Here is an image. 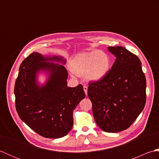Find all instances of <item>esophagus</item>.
I'll use <instances>...</instances> for the list:
<instances>
[{"label": "esophagus", "instance_id": "obj_1", "mask_svg": "<svg viewBox=\"0 0 159 159\" xmlns=\"http://www.w3.org/2000/svg\"><path fill=\"white\" fill-rule=\"evenodd\" d=\"M83 89H84V92H85V94L87 95V86H83Z\"/></svg>", "mask_w": 159, "mask_h": 159}]
</instances>
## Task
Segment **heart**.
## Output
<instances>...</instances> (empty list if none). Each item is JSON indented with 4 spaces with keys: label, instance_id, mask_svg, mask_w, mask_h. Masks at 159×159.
I'll return each instance as SVG.
<instances>
[{
    "label": "heart",
    "instance_id": "heart-1",
    "mask_svg": "<svg viewBox=\"0 0 159 159\" xmlns=\"http://www.w3.org/2000/svg\"><path fill=\"white\" fill-rule=\"evenodd\" d=\"M111 67V59L107 53L95 50L78 55L71 63V69L78 75L85 74L90 81H98L108 74Z\"/></svg>",
    "mask_w": 159,
    "mask_h": 159
}]
</instances>
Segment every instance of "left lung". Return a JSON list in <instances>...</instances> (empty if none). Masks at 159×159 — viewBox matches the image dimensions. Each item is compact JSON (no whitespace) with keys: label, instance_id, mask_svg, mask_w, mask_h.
Returning <instances> with one entry per match:
<instances>
[{"label":"left lung","instance_id":"obj_1","mask_svg":"<svg viewBox=\"0 0 159 159\" xmlns=\"http://www.w3.org/2000/svg\"><path fill=\"white\" fill-rule=\"evenodd\" d=\"M116 61L102 79L89 83L88 97L98 126L107 133L127 129L143 111L146 80L138 57L122 46L108 47Z\"/></svg>","mask_w":159,"mask_h":159}]
</instances>
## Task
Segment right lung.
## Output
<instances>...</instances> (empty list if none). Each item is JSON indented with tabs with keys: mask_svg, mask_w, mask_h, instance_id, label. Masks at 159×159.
I'll return each mask as SVG.
<instances>
[{
	"mask_svg": "<svg viewBox=\"0 0 159 159\" xmlns=\"http://www.w3.org/2000/svg\"><path fill=\"white\" fill-rule=\"evenodd\" d=\"M66 63L61 56L33 52L22 62L16 80V108L20 118L46 138L58 139L69 133L73 111L85 97L82 85L67 87ZM39 73L47 76L42 84L38 80Z\"/></svg>",
	"mask_w": 159,
	"mask_h": 159,
	"instance_id": "obj_1",
	"label": "right lung"
}]
</instances>
